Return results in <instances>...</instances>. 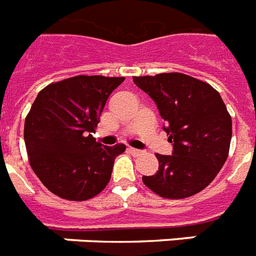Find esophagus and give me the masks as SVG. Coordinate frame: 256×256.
<instances>
[{
  "mask_svg": "<svg viewBox=\"0 0 256 256\" xmlns=\"http://www.w3.org/2000/svg\"><path fill=\"white\" fill-rule=\"evenodd\" d=\"M134 156H140V154H142V150H140V149H136V148H130L128 149Z\"/></svg>",
  "mask_w": 256,
  "mask_h": 256,
  "instance_id": "34e87169",
  "label": "esophagus"
}]
</instances>
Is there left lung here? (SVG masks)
I'll use <instances>...</instances> for the list:
<instances>
[{
	"label": "left lung",
	"mask_w": 256,
	"mask_h": 256,
	"mask_svg": "<svg viewBox=\"0 0 256 256\" xmlns=\"http://www.w3.org/2000/svg\"><path fill=\"white\" fill-rule=\"evenodd\" d=\"M134 84L156 103L173 154H158L156 174L142 182L160 197L181 200L216 178L228 156L232 122L220 92L181 72L134 76Z\"/></svg>",
	"instance_id": "left-lung-1"
}]
</instances>
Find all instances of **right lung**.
<instances>
[{"label":"right lung","instance_id":"add662e5","mask_svg":"<svg viewBox=\"0 0 256 256\" xmlns=\"http://www.w3.org/2000/svg\"><path fill=\"white\" fill-rule=\"evenodd\" d=\"M124 79L78 75L46 86L34 100L24 118V144L30 166L55 196L86 201L110 182L126 145H102L91 134Z\"/></svg>","mask_w":256,"mask_h":256}]
</instances>
